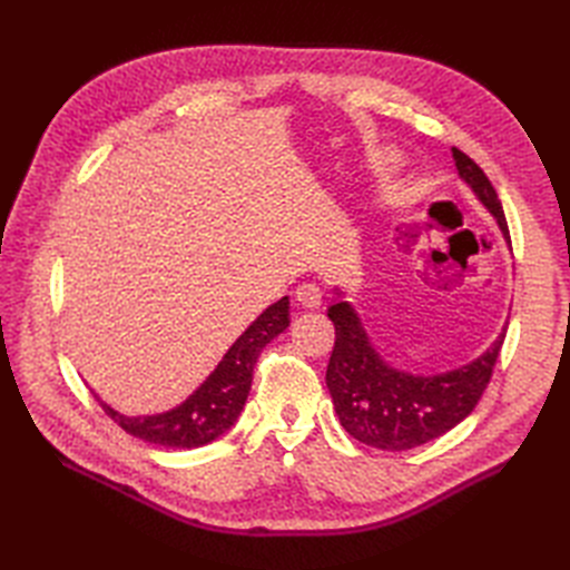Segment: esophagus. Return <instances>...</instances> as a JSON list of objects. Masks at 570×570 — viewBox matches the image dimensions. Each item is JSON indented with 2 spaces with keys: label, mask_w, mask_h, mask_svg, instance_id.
Here are the masks:
<instances>
[{
  "label": "esophagus",
  "mask_w": 570,
  "mask_h": 570,
  "mask_svg": "<svg viewBox=\"0 0 570 570\" xmlns=\"http://www.w3.org/2000/svg\"><path fill=\"white\" fill-rule=\"evenodd\" d=\"M295 297L306 308H318L323 304V292L316 283H302L295 292Z\"/></svg>",
  "instance_id": "1"
}]
</instances>
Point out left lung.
I'll return each mask as SVG.
<instances>
[{"instance_id": "8db88e82", "label": "left lung", "mask_w": 570, "mask_h": 570, "mask_svg": "<svg viewBox=\"0 0 570 570\" xmlns=\"http://www.w3.org/2000/svg\"><path fill=\"white\" fill-rule=\"evenodd\" d=\"M452 157L459 178L497 218L509 243L504 209L492 183L461 149L452 147ZM335 295L337 299L327 308V318L335 325V347L327 361L325 385L342 428L354 440L383 452H404L444 435L469 416L490 383L507 327L471 364L435 375H416L394 368L377 354L356 308L342 299L340 289Z\"/></svg>"}]
</instances>
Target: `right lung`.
<instances>
[{
    "mask_svg": "<svg viewBox=\"0 0 570 570\" xmlns=\"http://www.w3.org/2000/svg\"><path fill=\"white\" fill-rule=\"evenodd\" d=\"M289 325V299L283 297L271 304L247 331L239 335L233 347L220 358L214 373L187 396V400L164 413L149 416H126L107 402H97L107 416L130 433L151 444L170 450H195L220 438L235 425L252 390V375L256 358L271 340L278 337Z\"/></svg>",
    "mask_w": 570,
    "mask_h": 570,
    "instance_id": "right-lung-1",
    "label": "right lung"
}]
</instances>
